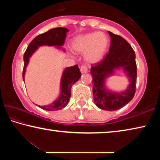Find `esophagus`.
Returning a JSON list of instances; mask_svg holds the SVG:
<instances>
[{
    "mask_svg": "<svg viewBox=\"0 0 160 160\" xmlns=\"http://www.w3.org/2000/svg\"><path fill=\"white\" fill-rule=\"evenodd\" d=\"M80 72H82V73H85V72H88V68H87L85 65H82V66L80 67Z\"/></svg>",
    "mask_w": 160,
    "mask_h": 160,
    "instance_id": "esophagus-1",
    "label": "esophagus"
}]
</instances>
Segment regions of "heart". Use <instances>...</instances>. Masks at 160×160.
Wrapping results in <instances>:
<instances>
[{"instance_id":"obj_1","label":"heart","mask_w":160,"mask_h":160,"mask_svg":"<svg viewBox=\"0 0 160 160\" xmlns=\"http://www.w3.org/2000/svg\"><path fill=\"white\" fill-rule=\"evenodd\" d=\"M109 39L102 32H90L75 37L72 47L78 53H85L86 61L90 63H97L102 60L106 53Z\"/></svg>"}]
</instances>
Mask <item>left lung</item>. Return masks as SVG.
<instances>
[{"instance_id": "left-lung-1", "label": "left lung", "mask_w": 160, "mask_h": 160, "mask_svg": "<svg viewBox=\"0 0 160 160\" xmlns=\"http://www.w3.org/2000/svg\"><path fill=\"white\" fill-rule=\"evenodd\" d=\"M111 37V44L104 58L92 66L94 101L102 110L116 111L125 106L133 98L136 88L137 66L135 54L131 46L122 37L108 32ZM123 68L129 79L128 88L122 93H114L107 90L105 80L116 69Z\"/></svg>"}]
</instances>
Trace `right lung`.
Returning a JSON list of instances; mask_svg holds the SVG:
<instances>
[{
	"mask_svg": "<svg viewBox=\"0 0 160 160\" xmlns=\"http://www.w3.org/2000/svg\"><path fill=\"white\" fill-rule=\"evenodd\" d=\"M68 29L64 28H57L49 29L44 34L38 35L30 42L25 53H24V68L22 78H25L26 68L28 66L29 58L34 53L38 47L41 46H54L58 48H62L65 39L66 38ZM81 73L78 65L66 68L62 75L61 81L60 96L52 104L45 106H37L42 109L47 111H57L63 109L68 104L70 98L71 87L80 79ZM25 81V80H24Z\"/></svg>",
	"mask_w": 160,
	"mask_h": 160,
	"instance_id": "obj_1",
	"label": "right lung"
}]
</instances>
